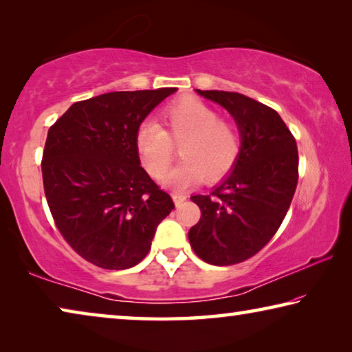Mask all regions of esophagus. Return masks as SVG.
<instances>
[{
    "instance_id": "obj_1",
    "label": "esophagus",
    "mask_w": 352,
    "mask_h": 352,
    "mask_svg": "<svg viewBox=\"0 0 352 352\" xmlns=\"http://www.w3.org/2000/svg\"><path fill=\"white\" fill-rule=\"evenodd\" d=\"M172 199H174V204L177 205V206H180L184 200H186V195H183V194H178V192H174L172 194Z\"/></svg>"
}]
</instances>
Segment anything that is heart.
Wrapping results in <instances>:
<instances>
[{
  "instance_id": "obj_1",
  "label": "heart",
  "mask_w": 352,
  "mask_h": 352,
  "mask_svg": "<svg viewBox=\"0 0 352 352\" xmlns=\"http://www.w3.org/2000/svg\"><path fill=\"white\" fill-rule=\"evenodd\" d=\"M164 130L155 122L141 124L135 133V146L146 170L162 178L175 157V146L183 160L166 175L174 188H186L204 178L217 183L230 174L241 157V133L234 122L219 118L200 99L182 98L162 113Z\"/></svg>"
}]
</instances>
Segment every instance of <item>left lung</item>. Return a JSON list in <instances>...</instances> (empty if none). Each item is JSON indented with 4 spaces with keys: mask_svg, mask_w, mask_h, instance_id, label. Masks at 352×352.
I'll return each instance as SVG.
<instances>
[{
    "mask_svg": "<svg viewBox=\"0 0 352 352\" xmlns=\"http://www.w3.org/2000/svg\"><path fill=\"white\" fill-rule=\"evenodd\" d=\"M230 111L241 157L210 195H192L201 217L188 237L208 264L233 265L264 248L281 226L298 183L296 141L278 113L233 91L197 90Z\"/></svg>",
    "mask_w": 352,
    "mask_h": 352,
    "instance_id": "1",
    "label": "left lung"
}]
</instances>
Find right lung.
<instances>
[{
	"label": "right lung",
	"instance_id": "add662e5",
	"mask_svg": "<svg viewBox=\"0 0 352 352\" xmlns=\"http://www.w3.org/2000/svg\"><path fill=\"white\" fill-rule=\"evenodd\" d=\"M177 88L113 91L79 100L50 127L41 174L57 230L74 252L107 270L146 258L170 195L140 166L135 133Z\"/></svg>",
	"mask_w": 352,
	"mask_h": 352
}]
</instances>
